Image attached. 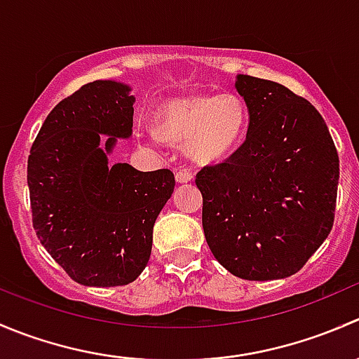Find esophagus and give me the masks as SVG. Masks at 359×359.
I'll return each instance as SVG.
<instances>
[{
  "instance_id": "34e87169",
  "label": "esophagus",
  "mask_w": 359,
  "mask_h": 359,
  "mask_svg": "<svg viewBox=\"0 0 359 359\" xmlns=\"http://www.w3.org/2000/svg\"><path fill=\"white\" fill-rule=\"evenodd\" d=\"M193 177H194V173L191 168H180V170H177V173H175L177 182H180V184L189 182V180H193Z\"/></svg>"
}]
</instances>
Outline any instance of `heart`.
I'll use <instances>...</instances> for the list:
<instances>
[{"label": "heart", "mask_w": 359, "mask_h": 359, "mask_svg": "<svg viewBox=\"0 0 359 359\" xmlns=\"http://www.w3.org/2000/svg\"><path fill=\"white\" fill-rule=\"evenodd\" d=\"M156 119L165 139L187 144L193 158L210 163L229 156L240 146L247 132L248 111L236 93H196L163 104Z\"/></svg>", "instance_id": "obj_1"}]
</instances>
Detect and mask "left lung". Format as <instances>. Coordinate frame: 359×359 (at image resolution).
Wrapping results in <instances>:
<instances>
[{
	"mask_svg": "<svg viewBox=\"0 0 359 359\" xmlns=\"http://www.w3.org/2000/svg\"><path fill=\"white\" fill-rule=\"evenodd\" d=\"M250 111L245 142L198 172L203 231L213 257L250 281L295 274L334 226L339 154L309 100L240 74Z\"/></svg>",
	"mask_w": 359,
	"mask_h": 359,
	"instance_id": "1",
	"label": "left lung"
}]
</instances>
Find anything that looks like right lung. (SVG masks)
Listing matches in <instances>:
<instances>
[{"label":"right lung","mask_w":359,"mask_h":359,"mask_svg":"<svg viewBox=\"0 0 359 359\" xmlns=\"http://www.w3.org/2000/svg\"><path fill=\"white\" fill-rule=\"evenodd\" d=\"M128 90L116 81L83 85L50 111L27 158L38 240L86 287L137 280L149 262L156 217L175 186L168 168L107 166L116 137L132 135L135 99ZM100 133L111 135L106 150L98 147Z\"/></svg>","instance_id":"add662e5"}]
</instances>
